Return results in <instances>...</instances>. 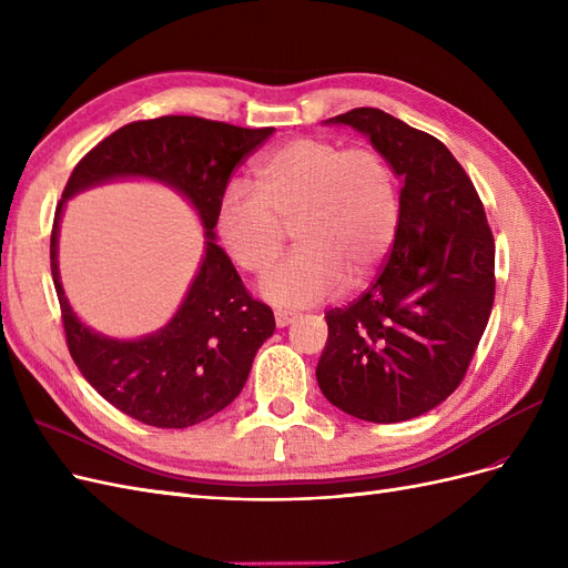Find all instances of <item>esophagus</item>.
I'll return each instance as SVG.
<instances>
[{"label":"esophagus","mask_w":568,"mask_h":568,"mask_svg":"<svg viewBox=\"0 0 568 568\" xmlns=\"http://www.w3.org/2000/svg\"><path fill=\"white\" fill-rule=\"evenodd\" d=\"M294 320H296V317L291 315V313H284V311H277V313H274V324H277L280 329H284V326H288V324L294 322Z\"/></svg>","instance_id":"esophagus-1"}]
</instances>
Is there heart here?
I'll return each instance as SVG.
<instances>
[{"instance_id": "b5f03b06", "label": "heart", "mask_w": 568, "mask_h": 568, "mask_svg": "<svg viewBox=\"0 0 568 568\" xmlns=\"http://www.w3.org/2000/svg\"><path fill=\"white\" fill-rule=\"evenodd\" d=\"M257 189L225 186L215 232L239 267L261 274L294 230L298 251L261 282L280 307H311L369 280L398 236V180L374 149L296 136L257 163Z\"/></svg>"}]
</instances>
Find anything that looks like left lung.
Segmentation results:
<instances>
[{"instance_id":"left-lung-1","label":"left lung","mask_w":568,"mask_h":568,"mask_svg":"<svg viewBox=\"0 0 568 568\" xmlns=\"http://www.w3.org/2000/svg\"><path fill=\"white\" fill-rule=\"evenodd\" d=\"M326 123L369 136L400 178V227L376 282L324 315V398L351 417L395 424L440 405L462 384L493 311L495 242L484 203L436 136L379 109Z\"/></svg>"}]
</instances>
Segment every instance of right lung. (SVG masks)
<instances>
[{"label":"right lung","mask_w":568,"mask_h":568,"mask_svg":"<svg viewBox=\"0 0 568 568\" xmlns=\"http://www.w3.org/2000/svg\"><path fill=\"white\" fill-rule=\"evenodd\" d=\"M272 132L196 115L136 120L99 142L68 178L49 246L65 343L101 398L136 422L186 428L211 419L242 393L257 348L274 332L270 307L248 296L230 255L215 244L217 201L232 170ZM130 176L161 181L182 193L202 220L206 246L179 313L159 333L128 342L90 331L72 313L55 255L64 201L84 187Z\"/></svg>","instance_id":"obj_1"}]
</instances>
